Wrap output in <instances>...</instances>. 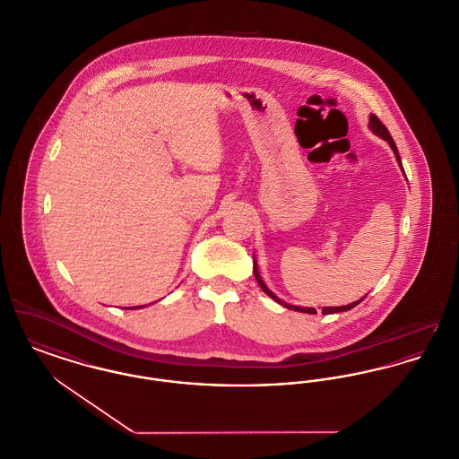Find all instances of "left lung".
<instances>
[{
    "label": "left lung",
    "instance_id": "8db88e82",
    "mask_svg": "<svg viewBox=\"0 0 459 459\" xmlns=\"http://www.w3.org/2000/svg\"><path fill=\"white\" fill-rule=\"evenodd\" d=\"M369 128L373 130V134H377V136H381V138H385L386 142H388V145L392 147V151H394V154H395V158H397V161L401 164V156H399V151H397V145H395V142H394V138L390 136L388 134V130H386V126L377 119L375 114H371L369 116ZM403 166V164H401ZM253 272H255V277H256V281H258V284H260V288L264 290V293L265 295H269L272 299H275L277 303H281L282 307H286V308H290V310H297V312H303V314H317V310L316 308H310V307H297V305H290V303H286V301H282V299H279V298L275 297L272 291H270L269 288H267V284L262 281V277H260V272H258V267H256V262H255V265H253ZM364 298H360V299H357V301H353L351 305H343V307H323V314H338V312H345V310H351L353 307H357L360 301H362Z\"/></svg>",
    "mask_w": 459,
    "mask_h": 459
}]
</instances>
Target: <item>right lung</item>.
I'll return each mask as SVG.
<instances>
[{"mask_svg": "<svg viewBox=\"0 0 459 459\" xmlns=\"http://www.w3.org/2000/svg\"><path fill=\"white\" fill-rule=\"evenodd\" d=\"M136 308H138V307H136Z\"/></svg>", "mask_w": 459, "mask_h": 459, "instance_id": "obj_1", "label": "right lung"}]
</instances>
